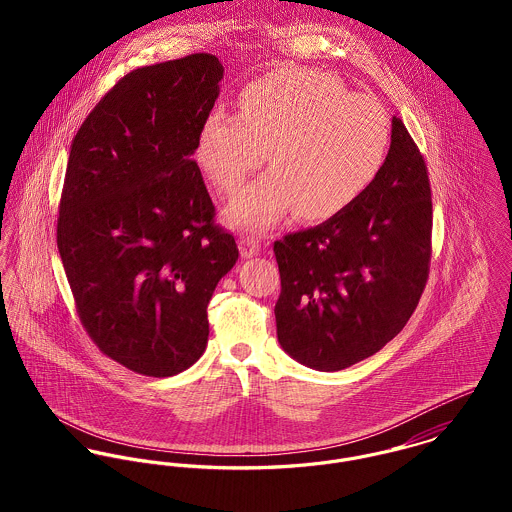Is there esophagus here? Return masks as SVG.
<instances>
[{
  "mask_svg": "<svg viewBox=\"0 0 512 512\" xmlns=\"http://www.w3.org/2000/svg\"><path fill=\"white\" fill-rule=\"evenodd\" d=\"M238 244H240V254H242V258L258 256V254H260V250H262V242H260V238H258V236H254V234H246V236H242Z\"/></svg>",
  "mask_w": 512,
  "mask_h": 512,
  "instance_id": "obj_1",
  "label": "esophagus"
}]
</instances>
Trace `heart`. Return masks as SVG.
Wrapping results in <instances>:
<instances>
[{"instance_id": "1", "label": "heart", "mask_w": 512, "mask_h": 512, "mask_svg": "<svg viewBox=\"0 0 512 512\" xmlns=\"http://www.w3.org/2000/svg\"><path fill=\"white\" fill-rule=\"evenodd\" d=\"M388 149L390 122L378 100L351 94L329 74L288 69L250 82L238 116L213 110L199 128L195 157L232 193L270 151L272 171L226 207L230 224L266 230L293 209L303 220L341 213L380 175Z\"/></svg>"}]
</instances>
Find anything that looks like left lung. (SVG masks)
I'll use <instances>...</instances> for the list:
<instances>
[{
	"instance_id": "8db88e82",
	"label": "left lung",
	"mask_w": 512,
	"mask_h": 512,
	"mask_svg": "<svg viewBox=\"0 0 512 512\" xmlns=\"http://www.w3.org/2000/svg\"><path fill=\"white\" fill-rule=\"evenodd\" d=\"M274 254L278 341L297 363L343 370L404 329L428 280L432 191L400 118H392L384 167L365 193L331 219L276 240Z\"/></svg>"
}]
</instances>
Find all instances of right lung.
<instances>
[{
	"label": "right lung",
	"mask_w": 512,
	"mask_h": 512,
	"mask_svg": "<svg viewBox=\"0 0 512 512\" xmlns=\"http://www.w3.org/2000/svg\"><path fill=\"white\" fill-rule=\"evenodd\" d=\"M224 67L197 53L126 74L74 136L57 244L98 349L146 376L195 365L207 305L238 260L193 161Z\"/></svg>",
	"instance_id": "obj_1"
}]
</instances>
